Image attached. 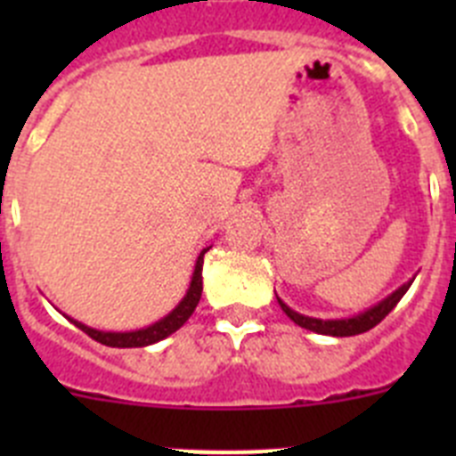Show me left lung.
Returning <instances> with one entry per match:
<instances>
[{"label": "left lung", "instance_id": "obj_1", "mask_svg": "<svg viewBox=\"0 0 456 456\" xmlns=\"http://www.w3.org/2000/svg\"><path fill=\"white\" fill-rule=\"evenodd\" d=\"M409 288H411V283H404L400 289H395L388 299H384L381 304L374 305V308L365 310V313H361V315L349 317V320H315V317H305V315H299V313H294V310L288 308V305H285L281 299H278V304H281V308L285 310V315H288L294 324H299L301 329L322 333V336L347 338V336H358V333H365V331H370V329H374L379 322L388 315L395 305L400 304V299L404 297L406 289Z\"/></svg>", "mask_w": 456, "mask_h": 456}]
</instances>
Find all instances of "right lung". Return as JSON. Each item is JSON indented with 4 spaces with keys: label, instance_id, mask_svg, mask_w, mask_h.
I'll return each instance as SVG.
<instances>
[{
    "label": "right lung",
    "instance_id": "right-lung-1",
    "mask_svg": "<svg viewBox=\"0 0 456 456\" xmlns=\"http://www.w3.org/2000/svg\"><path fill=\"white\" fill-rule=\"evenodd\" d=\"M208 253L205 248L203 253L196 260V269H193L191 276V285H189V292L183 301L178 304V308L168 313L164 320L155 322L148 329H141V331H130V333H104V331H95V329H88V326L79 324L75 322L77 329H82L86 336H91L93 340H98L100 345H107V347H146V345H152V342L164 340L167 336L175 333L184 322L191 317V313L196 310L200 301V292H203V256Z\"/></svg>",
    "mask_w": 456,
    "mask_h": 456
}]
</instances>
